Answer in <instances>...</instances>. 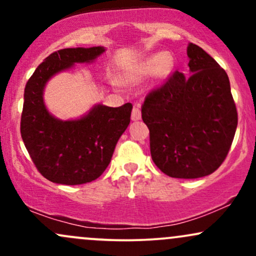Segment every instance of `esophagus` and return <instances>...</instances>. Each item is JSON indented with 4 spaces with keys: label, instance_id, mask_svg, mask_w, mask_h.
<instances>
[{
    "label": "esophagus",
    "instance_id": "34e87169",
    "mask_svg": "<svg viewBox=\"0 0 256 256\" xmlns=\"http://www.w3.org/2000/svg\"><path fill=\"white\" fill-rule=\"evenodd\" d=\"M142 118V113H140V110L138 106L136 107H134V110H132V114H131V119L134 120V122H137V120H140Z\"/></svg>",
    "mask_w": 256,
    "mask_h": 256
}]
</instances>
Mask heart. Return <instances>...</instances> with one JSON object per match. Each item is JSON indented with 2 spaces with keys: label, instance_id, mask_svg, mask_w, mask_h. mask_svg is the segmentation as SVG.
Instances as JSON below:
<instances>
[{
  "label": "heart",
  "instance_id": "heart-1",
  "mask_svg": "<svg viewBox=\"0 0 256 256\" xmlns=\"http://www.w3.org/2000/svg\"><path fill=\"white\" fill-rule=\"evenodd\" d=\"M176 70V58L171 52H158L140 61L128 72V77L134 80L154 76L155 80L165 82Z\"/></svg>",
  "mask_w": 256,
  "mask_h": 256
}]
</instances>
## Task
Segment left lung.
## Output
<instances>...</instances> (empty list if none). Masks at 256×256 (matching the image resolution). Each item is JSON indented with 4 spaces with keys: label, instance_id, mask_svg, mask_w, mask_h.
Wrapping results in <instances>:
<instances>
[{
    "label": "left lung",
    "instance_id": "8db88e82",
    "mask_svg": "<svg viewBox=\"0 0 256 256\" xmlns=\"http://www.w3.org/2000/svg\"><path fill=\"white\" fill-rule=\"evenodd\" d=\"M189 77L174 72L146 96L142 119L150 132L154 164L172 178L194 179L216 171L228 155L237 110L228 74L196 44L186 49Z\"/></svg>",
    "mask_w": 256,
    "mask_h": 256
}]
</instances>
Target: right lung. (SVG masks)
Returning <instances> with one entry per match:
<instances>
[{
    "mask_svg": "<svg viewBox=\"0 0 256 256\" xmlns=\"http://www.w3.org/2000/svg\"><path fill=\"white\" fill-rule=\"evenodd\" d=\"M104 52L101 46L61 49L49 55L26 83L22 137L38 171L52 183L78 185L98 178L130 124L131 104H96L79 118L62 120L52 116L44 102V89L54 76L76 64L94 62Z\"/></svg>",
    "mask_w": 256,
    "mask_h": 256,
    "instance_id": "obj_1",
    "label": "right lung"
}]
</instances>
